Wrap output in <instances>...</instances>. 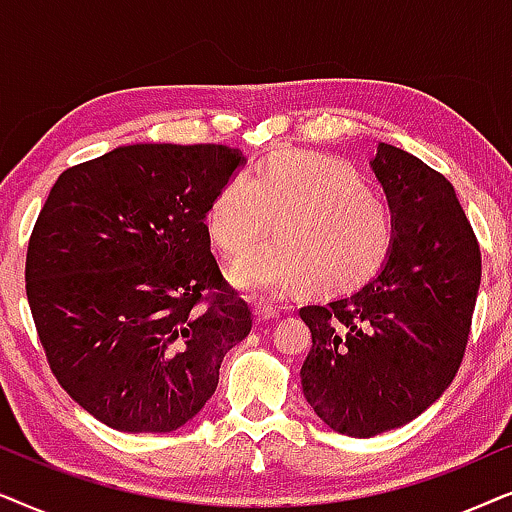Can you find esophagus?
<instances>
[{
	"label": "esophagus",
	"mask_w": 512,
	"mask_h": 512,
	"mask_svg": "<svg viewBox=\"0 0 512 512\" xmlns=\"http://www.w3.org/2000/svg\"><path fill=\"white\" fill-rule=\"evenodd\" d=\"M252 316H255L257 323H269V320H276L281 316V309L274 304H267V302H257L252 306Z\"/></svg>",
	"instance_id": "obj_1"
}]
</instances>
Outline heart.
<instances>
[{
    "mask_svg": "<svg viewBox=\"0 0 512 512\" xmlns=\"http://www.w3.org/2000/svg\"><path fill=\"white\" fill-rule=\"evenodd\" d=\"M274 222L276 241L243 257L231 281L252 295H281L304 281L337 292L384 262L391 217L381 196L346 163L311 152H276L236 175L210 201L206 231L224 255L255 248Z\"/></svg>",
    "mask_w": 512,
    "mask_h": 512,
    "instance_id": "obj_1",
    "label": "heart"
}]
</instances>
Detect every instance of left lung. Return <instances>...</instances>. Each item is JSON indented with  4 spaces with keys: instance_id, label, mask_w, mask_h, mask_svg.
<instances>
[{
    "instance_id": "left-lung-1",
    "label": "left lung",
    "mask_w": 512,
    "mask_h": 512,
    "mask_svg": "<svg viewBox=\"0 0 512 512\" xmlns=\"http://www.w3.org/2000/svg\"><path fill=\"white\" fill-rule=\"evenodd\" d=\"M372 170L391 208L384 267L351 295L299 309L313 342L299 372L306 403L351 438L410 424L445 393L482 276L478 238L445 175L386 142Z\"/></svg>"
}]
</instances>
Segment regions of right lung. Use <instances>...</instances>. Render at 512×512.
<instances>
[{
	"label": "right lung",
	"mask_w": 512,
	"mask_h": 512,
	"mask_svg": "<svg viewBox=\"0 0 512 512\" xmlns=\"http://www.w3.org/2000/svg\"><path fill=\"white\" fill-rule=\"evenodd\" d=\"M245 159L126 145L67 168L34 222L25 290L51 372L109 428L170 433L201 412L252 311L210 252L206 213Z\"/></svg>",
	"instance_id": "1"
}]
</instances>
